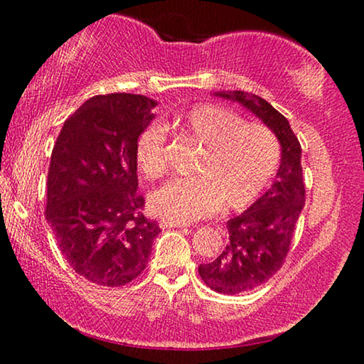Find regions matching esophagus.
<instances>
[{"instance_id": "34e87169", "label": "esophagus", "mask_w": 364, "mask_h": 364, "mask_svg": "<svg viewBox=\"0 0 364 364\" xmlns=\"http://www.w3.org/2000/svg\"><path fill=\"white\" fill-rule=\"evenodd\" d=\"M161 227L162 228H187V223H181V222H172V220H166L162 218L161 220Z\"/></svg>"}]
</instances>
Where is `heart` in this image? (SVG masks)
<instances>
[{"label": "heart", "mask_w": 364, "mask_h": 364, "mask_svg": "<svg viewBox=\"0 0 364 364\" xmlns=\"http://www.w3.org/2000/svg\"><path fill=\"white\" fill-rule=\"evenodd\" d=\"M164 129L200 144L193 177L173 178L152 193L154 212L172 222H192L215 210L237 212L255 203L270 187L282 162V144L270 127L247 122L230 107L197 104ZM151 126L139 134L136 161L147 178L167 171L166 132Z\"/></svg>", "instance_id": "obj_1"}]
</instances>
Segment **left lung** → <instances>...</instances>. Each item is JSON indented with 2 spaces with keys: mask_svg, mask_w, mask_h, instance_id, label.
Wrapping results in <instances>:
<instances>
[{
  "mask_svg": "<svg viewBox=\"0 0 364 364\" xmlns=\"http://www.w3.org/2000/svg\"><path fill=\"white\" fill-rule=\"evenodd\" d=\"M257 114L282 144V164L275 182L253 205L227 222L228 245L210 263L198 267L207 287L223 295L253 290L280 270L290 252L298 217L305 205L301 146L287 117L262 97L245 92L220 94Z\"/></svg>",
  "mask_w": 364,
  "mask_h": 364,
  "instance_id": "left-lung-1",
  "label": "left lung"
}]
</instances>
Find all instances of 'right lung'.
<instances>
[{"label":"right lung","mask_w":364,"mask_h":364,"mask_svg":"<svg viewBox=\"0 0 364 364\" xmlns=\"http://www.w3.org/2000/svg\"><path fill=\"white\" fill-rule=\"evenodd\" d=\"M156 101L139 94L94 96L68 117L48 171L46 220L77 275L101 287L141 277L161 227L144 215L136 141Z\"/></svg>","instance_id":"1"}]
</instances>
